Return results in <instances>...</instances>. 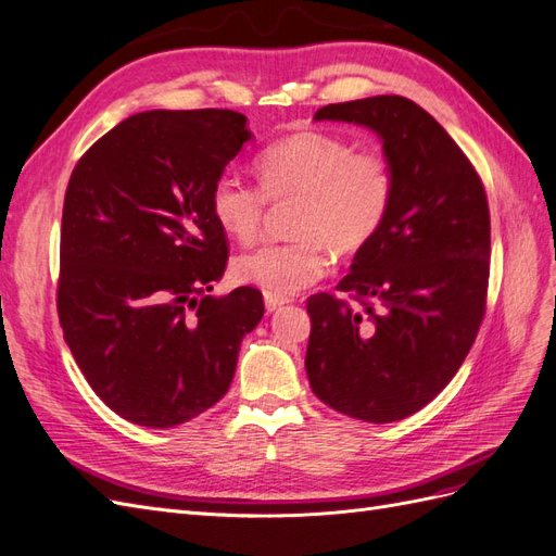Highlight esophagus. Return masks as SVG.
Instances as JSON below:
<instances>
[{
    "mask_svg": "<svg viewBox=\"0 0 556 556\" xmlns=\"http://www.w3.org/2000/svg\"><path fill=\"white\" fill-rule=\"evenodd\" d=\"M264 304H266V311H268V313H276V311H280L282 306H288L290 299L274 296V294H264Z\"/></svg>",
    "mask_w": 556,
    "mask_h": 556,
    "instance_id": "esophagus-1",
    "label": "esophagus"
}]
</instances>
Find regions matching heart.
Listing matches in <instances>:
<instances>
[{
	"mask_svg": "<svg viewBox=\"0 0 556 556\" xmlns=\"http://www.w3.org/2000/svg\"><path fill=\"white\" fill-rule=\"evenodd\" d=\"M255 172L262 192L233 176L217 178L211 213L229 237L252 241L266 199H296L292 239L264 243L231 262L233 280L274 296H292L323 278L331 266V248L357 252L371 243L394 201L390 160L323 129H299L266 146Z\"/></svg>",
	"mask_w": 556,
	"mask_h": 556,
	"instance_id": "b5f03b06",
	"label": "heart"
}]
</instances>
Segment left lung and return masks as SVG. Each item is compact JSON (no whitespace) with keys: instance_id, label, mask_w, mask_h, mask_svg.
<instances>
[{"instance_id":"obj_1","label":"left lung","mask_w":556,"mask_h":556,"mask_svg":"<svg viewBox=\"0 0 556 556\" xmlns=\"http://www.w3.org/2000/svg\"><path fill=\"white\" fill-rule=\"evenodd\" d=\"M315 121L376 134L394 201L339 282L362 308L325 292L308 299V382L333 410L396 422L441 394L478 336L492 245L484 188L450 134L406 97L329 104Z\"/></svg>"}]
</instances>
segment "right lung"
Listing matches in <instances>:
<instances>
[{"mask_svg": "<svg viewBox=\"0 0 556 556\" xmlns=\"http://www.w3.org/2000/svg\"><path fill=\"white\" fill-rule=\"evenodd\" d=\"M252 139L227 109L143 111L76 164L62 211L58 313L94 394L172 429L220 401L262 292L211 296L227 264L211 190Z\"/></svg>", "mask_w": 556, "mask_h": 556, "instance_id": "add662e5", "label": "right lung"}]
</instances>
